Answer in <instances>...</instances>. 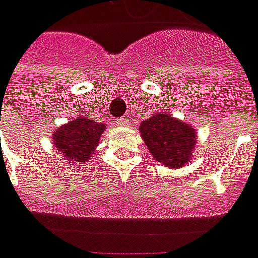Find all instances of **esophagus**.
<instances>
[{"label":"esophagus","instance_id":"34e87169","mask_svg":"<svg viewBox=\"0 0 258 258\" xmlns=\"http://www.w3.org/2000/svg\"><path fill=\"white\" fill-rule=\"evenodd\" d=\"M116 123H117L119 126H127V124H129V117L123 116V117H120V119L116 120Z\"/></svg>","mask_w":258,"mask_h":258}]
</instances>
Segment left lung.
Here are the masks:
<instances>
[{
    "instance_id": "1",
    "label": "left lung",
    "mask_w": 258,
    "mask_h": 258,
    "mask_svg": "<svg viewBox=\"0 0 258 258\" xmlns=\"http://www.w3.org/2000/svg\"><path fill=\"white\" fill-rule=\"evenodd\" d=\"M141 137L154 160L166 167L179 169L192 158L197 131L167 113H156L139 126Z\"/></svg>"
}]
</instances>
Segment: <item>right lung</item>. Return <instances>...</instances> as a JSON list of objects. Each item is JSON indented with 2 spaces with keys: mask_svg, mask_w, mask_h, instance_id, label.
I'll list each match as a JSON object with an SVG mask.
<instances>
[{
  "mask_svg": "<svg viewBox=\"0 0 258 258\" xmlns=\"http://www.w3.org/2000/svg\"><path fill=\"white\" fill-rule=\"evenodd\" d=\"M107 124L88 117H75L61 124L52 134V142L58 154L64 157L73 166L88 161L100 144Z\"/></svg>",
  "mask_w": 258,
  "mask_h": 258,
  "instance_id": "right-lung-1",
  "label": "right lung"
}]
</instances>
